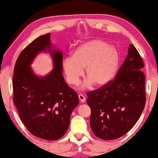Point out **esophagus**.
Instances as JSON below:
<instances>
[{
  "instance_id": "1",
  "label": "esophagus",
  "mask_w": 158,
  "mask_h": 158,
  "mask_svg": "<svg viewBox=\"0 0 158 158\" xmlns=\"http://www.w3.org/2000/svg\"><path fill=\"white\" fill-rule=\"evenodd\" d=\"M78 96H79V99L80 100V102H84L85 101V100H86L85 97L83 96V94H79Z\"/></svg>"
}]
</instances>
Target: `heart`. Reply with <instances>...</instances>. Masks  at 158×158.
<instances>
[{"instance_id": "1", "label": "heart", "mask_w": 158, "mask_h": 158, "mask_svg": "<svg viewBox=\"0 0 158 158\" xmlns=\"http://www.w3.org/2000/svg\"><path fill=\"white\" fill-rule=\"evenodd\" d=\"M119 66V55L115 48L100 39L83 43L74 49L71 58L63 60L62 69L66 81L71 85L79 84L85 69L88 79L82 89L93 84L101 88L111 81Z\"/></svg>"}]
</instances>
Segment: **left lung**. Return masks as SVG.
I'll return each instance as SVG.
<instances>
[{
  "mask_svg": "<svg viewBox=\"0 0 158 158\" xmlns=\"http://www.w3.org/2000/svg\"><path fill=\"white\" fill-rule=\"evenodd\" d=\"M143 67L141 56L131 44L115 79L87 93V103L91 109L90 126L97 137L118 139L139 120L146 101Z\"/></svg>",
  "mask_w": 158,
  "mask_h": 158,
  "instance_id": "obj_1",
  "label": "left lung"
}]
</instances>
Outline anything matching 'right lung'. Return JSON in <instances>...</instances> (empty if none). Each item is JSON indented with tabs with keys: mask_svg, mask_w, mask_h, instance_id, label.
Masks as SVG:
<instances>
[{
	"mask_svg": "<svg viewBox=\"0 0 158 158\" xmlns=\"http://www.w3.org/2000/svg\"><path fill=\"white\" fill-rule=\"evenodd\" d=\"M50 35L40 36L20 53L13 77V100L22 122L32 135L56 140L68 130L79 97L64 81L62 52L52 48ZM47 51L52 55L54 69L48 76L39 77L30 65L39 52Z\"/></svg>",
	"mask_w": 158,
	"mask_h": 158,
	"instance_id": "right-lung-1",
	"label": "right lung"
}]
</instances>
